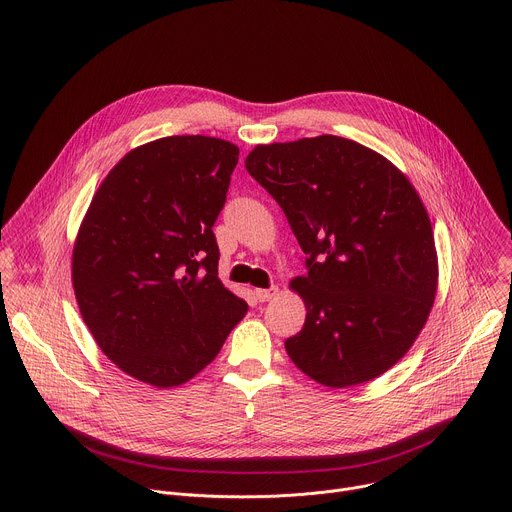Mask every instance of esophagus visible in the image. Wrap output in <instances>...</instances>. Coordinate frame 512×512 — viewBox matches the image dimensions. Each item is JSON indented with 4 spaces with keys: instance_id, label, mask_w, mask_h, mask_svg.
<instances>
[{
    "instance_id": "1",
    "label": "esophagus",
    "mask_w": 512,
    "mask_h": 512,
    "mask_svg": "<svg viewBox=\"0 0 512 512\" xmlns=\"http://www.w3.org/2000/svg\"><path fill=\"white\" fill-rule=\"evenodd\" d=\"M275 296H279V287H267V289H255V298L259 302H271Z\"/></svg>"
}]
</instances>
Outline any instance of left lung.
<instances>
[{
	"instance_id": "obj_1",
	"label": "left lung",
	"mask_w": 512,
	"mask_h": 512,
	"mask_svg": "<svg viewBox=\"0 0 512 512\" xmlns=\"http://www.w3.org/2000/svg\"><path fill=\"white\" fill-rule=\"evenodd\" d=\"M249 174L277 200L308 273L291 279L306 306L285 340L296 367L330 389L377 379L407 354L437 291L429 214L385 156L338 137L267 143Z\"/></svg>"
}]
</instances>
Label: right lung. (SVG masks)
<instances>
[{
    "label": "right lung",
    "mask_w": 512,
    "mask_h": 512,
    "mask_svg": "<svg viewBox=\"0 0 512 512\" xmlns=\"http://www.w3.org/2000/svg\"><path fill=\"white\" fill-rule=\"evenodd\" d=\"M239 148L170 135L127 152L95 192L72 247V287L103 354L158 389L194 379L249 306L218 279L212 225Z\"/></svg>",
    "instance_id": "right-lung-1"
}]
</instances>
